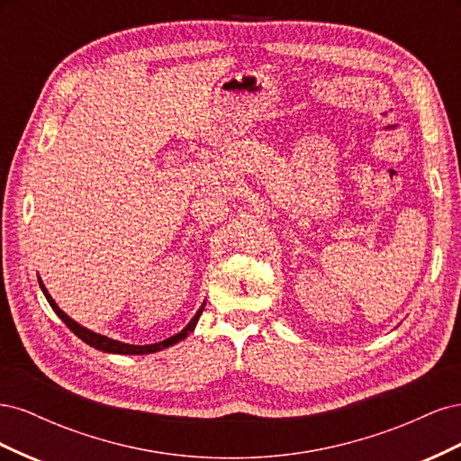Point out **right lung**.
<instances>
[{
    "label": "right lung",
    "mask_w": 461,
    "mask_h": 461,
    "mask_svg": "<svg viewBox=\"0 0 461 461\" xmlns=\"http://www.w3.org/2000/svg\"><path fill=\"white\" fill-rule=\"evenodd\" d=\"M38 281H40V278H38ZM40 288H41V292H44V296L48 298V302H50V305L53 308V312L59 315V319L63 321V323H65L68 329H71L80 340H85L86 344H90L92 348H95V350L109 352V354H129V356H134V354H153V352L163 350V348H169V346H173V344H176V342H180V340H185V339L188 337V332H192L194 327H196L198 319H200V315H202V312H203V305H205V303H203L202 308L198 310V313L192 317V321L186 325V329H183L178 334H175V337L167 339V340H163V342H158V344L134 346V344H124V342H119V340H113V339H107V337H104V334L92 332V330L85 329L82 325H78L77 321H73L65 312H61V310L58 308V303H55L53 298L48 294V290H46L44 285H41V281H40Z\"/></svg>",
    "instance_id": "right-lung-1"
}]
</instances>
